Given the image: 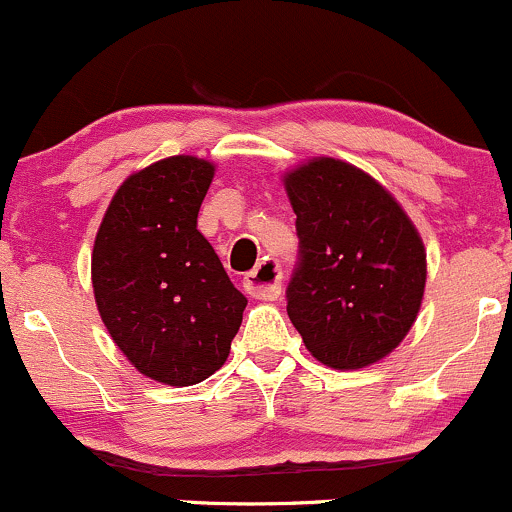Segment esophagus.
I'll return each instance as SVG.
<instances>
[{
	"instance_id": "esophagus-1",
	"label": "esophagus",
	"mask_w": 512,
	"mask_h": 512,
	"mask_svg": "<svg viewBox=\"0 0 512 512\" xmlns=\"http://www.w3.org/2000/svg\"><path fill=\"white\" fill-rule=\"evenodd\" d=\"M280 266L273 258H263L254 271L246 273L244 288L246 293L254 295L258 300H276L280 295Z\"/></svg>"
}]
</instances>
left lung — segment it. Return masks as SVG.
<instances>
[{
    "label": "left lung",
    "instance_id": "1",
    "mask_svg": "<svg viewBox=\"0 0 512 512\" xmlns=\"http://www.w3.org/2000/svg\"><path fill=\"white\" fill-rule=\"evenodd\" d=\"M283 183L300 239L290 322L324 366L376 364L403 342L425 295L415 224L378 180L337 158H312Z\"/></svg>",
    "mask_w": 512,
    "mask_h": 512
}]
</instances>
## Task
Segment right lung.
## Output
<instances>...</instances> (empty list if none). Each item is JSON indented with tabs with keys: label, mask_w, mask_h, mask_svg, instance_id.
Wrapping results in <instances>:
<instances>
[{
	"label": "right lung",
	"mask_w": 512,
	"mask_h": 512,
	"mask_svg": "<svg viewBox=\"0 0 512 512\" xmlns=\"http://www.w3.org/2000/svg\"><path fill=\"white\" fill-rule=\"evenodd\" d=\"M212 178V163L195 156L129 175L92 249V288L109 337L136 371L166 386H195L222 368L246 307L197 232Z\"/></svg>",
	"instance_id": "right-lung-1"
}]
</instances>
